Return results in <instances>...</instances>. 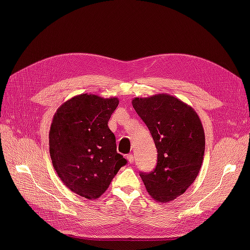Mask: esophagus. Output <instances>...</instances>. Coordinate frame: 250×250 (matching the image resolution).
<instances>
[{"instance_id": "obj_1", "label": "esophagus", "mask_w": 250, "mask_h": 250, "mask_svg": "<svg viewBox=\"0 0 250 250\" xmlns=\"http://www.w3.org/2000/svg\"><path fill=\"white\" fill-rule=\"evenodd\" d=\"M126 159H127V161H128V163H134V161H135V157H134V155L133 154H128V155H126Z\"/></svg>"}]
</instances>
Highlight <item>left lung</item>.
Instances as JSON below:
<instances>
[{
	"label": "left lung",
	"mask_w": 250,
	"mask_h": 250,
	"mask_svg": "<svg viewBox=\"0 0 250 250\" xmlns=\"http://www.w3.org/2000/svg\"><path fill=\"white\" fill-rule=\"evenodd\" d=\"M132 104L148 126L158 154L156 168L140 176L156 202H171L200 172L205 154L202 122L191 106L169 94L136 97Z\"/></svg>",
	"instance_id": "1"
}]
</instances>
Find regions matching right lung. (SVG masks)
I'll use <instances>...</instances> for the list:
<instances>
[{
    "mask_svg": "<svg viewBox=\"0 0 250 250\" xmlns=\"http://www.w3.org/2000/svg\"><path fill=\"white\" fill-rule=\"evenodd\" d=\"M118 103L117 97L84 93L62 103L52 118V166L63 185L82 198H100L126 164L107 125Z\"/></svg>",
    "mask_w": 250,
    "mask_h": 250,
    "instance_id": "1",
    "label": "right lung"
}]
</instances>
